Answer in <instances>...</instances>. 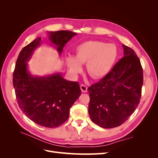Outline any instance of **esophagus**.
<instances>
[{
  "mask_svg": "<svg viewBox=\"0 0 158 158\" xmlns=\"http://www.w3.org/2000/svg\"><path fill=\"white\" fill-rule=\"evenodd\" d=\"M80 89H81V90H82V92H87V91H88L87 86L84 84H82L80 85Z\"/></svg>",
  "mask_w": 158,
  "mask_h": 158,
  "instance_id": "34e87169",
  "label": "esophagus"
}]
</instances>
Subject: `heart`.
Instances as JSON below:
<instances>
[{
  "label": "heart",
  "mask_w": 158,
  "mask_h": 158,
  "mask_svg": "<svg viewBox=\"0 0 158 158\" xmlns=\"http://www.w3.org/2000/svg\"><path fill=\"white\" fill-rule=\"evenodd\" d=\"M117 55V48L114 44H107L99 41H88L76 47V57L69 55L66 60L70 72L74 74L81 73L82 64L86 63L88 74L92 78L98 80L109 73Z\"/></svg>",
  "instance_id": "1"
}]
</instances>
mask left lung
Segmentation results:
<instances>
[{
	"instance_id": "obj_1",
	"label": "left lung",
	"mask_w": 158,
	"mask_h": 158,
	"mask_svg": "<svg viewBox=\"0 0 158 158\" xmlns=\"http://www.w3.org/2000/svg\"><path fill=\"white\" fill-rule=\"evenodd\" d=\"M123 47V58L107 76L88 88L91 120L104 128L122 125L140 103L143 84L140 61L135 51Z\"/></svg>"
}]
</instances>
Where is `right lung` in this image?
<instances>
[{
  "instance_id": "obj_1",
  "label": "right lung",
  "mask_w": 158,
  "mask_h": 158,
  "mask_svg": "<svg viewBox=\"0 0 158 158\" xmlns=\"http://www.w3.org/2000/svg\"><path fill=\"white\" fill-rule=\"evenodd\" d=\"M48 39L59 56L64 45L76 33L60 30L47 31ZM37 37L23 47L16 60L13 73V85L18 106L22 112L36 124L47 128L57 127L69 117V111L81 94L78 82L66 80L60 73L33 76L27 62L42 44Z\"/></svg>"
}]
</instances>
